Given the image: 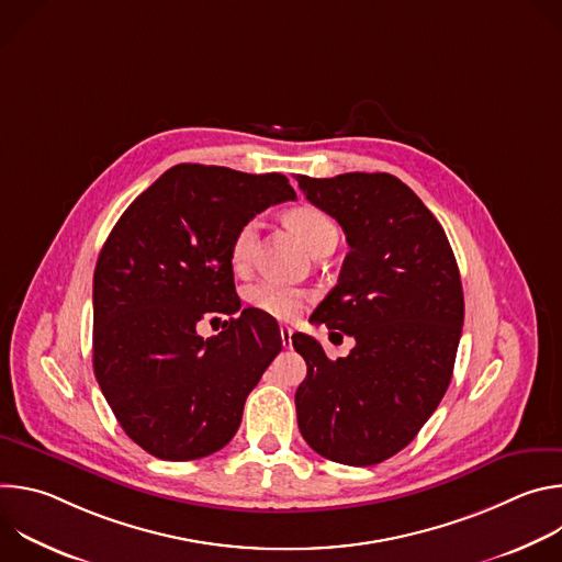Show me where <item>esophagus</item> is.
Here are the masks:
<instances>
[{"label": "esophagus", "mask_w": 562, "mask_h": 562, "mask_svg": "<svg viewBox=\"0 0 562 562\" xmlns=\"http://www.w3.org/2000/svg\"><path fill=\"white\" fill-rule=\"evenodd\" d=\"M280 336H282V345H284V349H289V347H291V336H293L291 327L282 325V327H280Z\"/></svg>", "instance_id": "esophagus-1"}]
</instances>
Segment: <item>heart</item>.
Here are the masks:
<instances>
[{
  "label": "heart",
  "instance_id": "b5f03b06",
  "mask_svg": "<svg viewBox=\"0 0 562 562\" xmlns=\"http://www.w3.org/2000/svg\"><path fill=\"white\" fill-rule=\"evenodd\" d=\"M286 224L289 228L302 239L308 251H313L319 243H325L327 237L338 235L336 224L329 220L327 213H323L315 206H295L286 213ZM256 228L258 222L256 220H247L245 224H239L237 231L231 237V247H228V258L235 271H245L251 254H254V243H256ZM247 302L271 315L278 319H293L297 317L306 302H308V293L304 289L297 286H289L276 280H258L254 284L247 286L245 291Z\"/></svg>",
  "mask_w": 562,
  "mask_h": 562
}]
</instances>
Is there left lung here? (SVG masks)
Masks as SVG:
<instances>
[{"instance_id":"obj_1","label":"left lung","mask_w":562,"mask_h":562,"mask_svg":"<svg viewBox=\"0 0 562 562\" xmlns=\"http://www.w3.org/2000/svg\"><path fill=\"white\" fill-rule=\"evenodd\" d=\"M306 200L342 226L349 254L311 323L356 338L336 362L293 334L306 362L297 427L313 451L351 467L405 449L451 382L464 297L449 239L423 200L389 173L297 176Z\"/></svg>"}]
</instances>
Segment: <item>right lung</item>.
Returning a JSON list of instances; mask_svg holds the SVG:
<instances>
[{
    "label": "right lung",
    "mask_w": 562,
    "mask_h": 562,
    "mask_svg": "<svg viewBox=\"0 0 562 562\" xmlns=\"http://www.w3.org/2000/svg\"><path fill=\"white\" fill-rule=\"evenodd\" d=\"M286 200L295 191L280 173L178 165L133 200L104 243L93 369L117 423L150 456L182 462L220 451L280 353L276 317L239 308L228 247L239 224ZM211 312L236 317L204 341L196 323Z\"/></svg>",
    "instance_id": "obj_1"
}]
</instances>
